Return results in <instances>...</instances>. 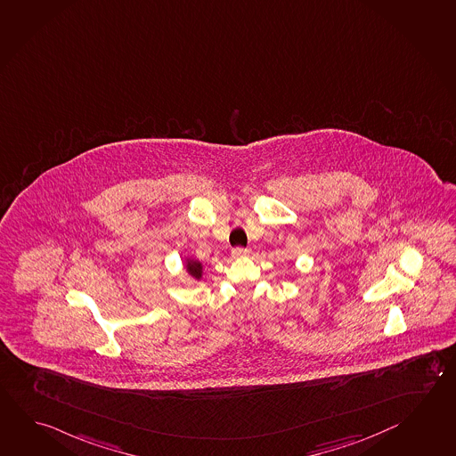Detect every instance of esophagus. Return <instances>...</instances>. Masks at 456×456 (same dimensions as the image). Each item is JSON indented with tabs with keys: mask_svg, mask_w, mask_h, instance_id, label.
I'll return each mask as SVG.
<instances>
[{
	"mask_svg": "<svg viewBox=\"0 0 456 456\" xmlns=\"http://www.w3.org/2000/svg\"><path fill=\"white\" fill-rule=\"evenodd\" d=\"M232 257H244V256H248V248H234L232 250Z\"/></svg>",
	"mask_w": 456,
	"mask_h": 456,
	"instance_id": "obj_1",
	"label": "esophagus"
}]
</instances>
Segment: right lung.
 <instances>
[{"label":"right lung","instance_id":"obj_1","mask_svg":"<svg viewBox=\"0 0 456 456\" xmlns=\"http://www.w3.org/2000/svg\"><path fill=\"white\" fill-rule=\"evenodd\" d=\"M186 268H188V272H190L191 276H194V278H198V280L200 278V270H202V265H200L199 262H192V260H190Z\"/></svg>","mask_w":456,"mask_h":456}]
</instances>
